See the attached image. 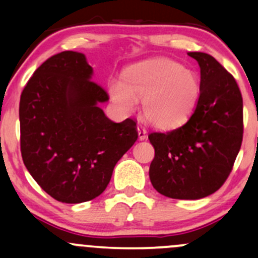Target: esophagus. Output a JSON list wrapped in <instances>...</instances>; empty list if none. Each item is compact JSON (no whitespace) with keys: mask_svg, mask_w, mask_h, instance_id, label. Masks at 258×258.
Returning <instances> with one entry per match:
<instances>
[{"mask_svg":"<svg viewBox=\"0 0 258 258\" xmlns=\"http://www.w3.org/2000/svg\"><path fill=\"white\" fill-rule=\"evenodd\" d=\"M137 131H139V139L141 140V141H142V140L147 139V131H146L144 127L139 126V127H137Z\"/></svg>","mask_w":258,"mask_h":258,"instance_id":"1","label":"esophagus"}]
</instances>
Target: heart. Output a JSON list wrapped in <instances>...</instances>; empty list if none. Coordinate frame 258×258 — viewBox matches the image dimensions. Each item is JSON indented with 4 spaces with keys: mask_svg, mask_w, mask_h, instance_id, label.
Masks as SVG:
<instances>
[{
    "mask_svg": "<svg viewBox=\"0 0 258 258\" xmlns=\"http://www.w3.org/2000/svg\"><path fill=\"white\" fill-rule=\"evenodd\" d=\"M111 97L123 111L142 101L146 121L160 130L181 126L194 112L200 98L199 76L178 62L156 58L130 67L123 82L110 83Z\"/></svg>",
    "mask_w": 258,
    "mask_h": 258,
    "instance_id": "heart-1",
    "label": "heart"
}]
</instances>
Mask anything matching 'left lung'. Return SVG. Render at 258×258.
<instances>
[{
    "mask_svg": "<svg viewBox=\"0 0 258 258\" xmlns=\"http://www.w3.org/2000/svg\"><path fill=\"white\" fill-rule=\"evenodd\" d=\"M201 69L200 98L183 126L148 135L155 147L150 179L170 199L199 200L221 188L243 137V102L232 75L212 56L188 52Z\"/></svg>",
    "mask_w": 258,
    "mask_h": 258,
    "instance_id": "obj_1",
    "label": "left lung"
}]
</instances>
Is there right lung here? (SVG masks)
Masks as SVG:
<instances>
[{"label":"right lung","mask_w":258,"mask_h":258,"mask_svg":"<svg viewBox=\"0 0 258 258\" xmlns=\"http://www.w3.org/2000/svg\"><path fill=\"white\" fill-rule=\"evenodd\" d=\"M83 53L46 59L20 100L21 155L41 188L63 204L100 196L119 158L136 142V122L116 123L98 107L108 95L91 80Z\"/></svg>","instance_id":"right-lung-1"}]
</instances>
